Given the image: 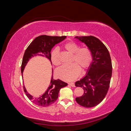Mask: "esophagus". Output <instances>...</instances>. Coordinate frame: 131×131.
Listing matches in <instances>:
<instances>
[{
  "label": "esophagus",
  "instance_id": "1",
  "mask_svg": "<svg viewBox=\"0 0 131 131\" xmlns=\"http://www.w3.org/2000/svg\"><path fill=\"white\" fill-rule=\"evenodd\" d=\"M70 86H71L72 87H75V84L73 82H69L68 84Z\"/></svg>",
  "mask_w": 131,
  "mask_h": 131
}]
</instances>
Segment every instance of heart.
Masks as SVG:
<instances>
[{"label": "heart", "instance_id": "heart-1", "mask_svg": "<svg viewBox=\"0 0 131 131\" xmlns=\"http://www.w3.org/2000/svg\"><path fill=\"white\" fill-rule=\"evenodd\" d=\"M64 49L73 54L72 64L64 66L58 68L56 72L57 77L62 80L70 81L75 80L80 74L81 69L88 68L92 62V54L90 49L87 47L80 46L73 41L67 42L64 45ZM51 60L53 64L58 66L61 64L58 49L56 48L51 53Z\"/></svg>", "mask_w": 131, "mask_h": 131}]
</instances>
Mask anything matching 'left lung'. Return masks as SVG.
<instances>
[{
  "label": "left lung",
  "instance_id": "1",
  "mask_svg": "<svg viewBox=\"0 0 131 131\" xmlns=\"http://www.w3.org/2000/svg\"><path fill=\"white\" fill-rule=\"evenodd\" d=\"M85 43L92 54V62L85 77L75 82L84 90L82 96L77 97L78 103L92 108L103 100L108 92L112 75V63L108 50L100 39L93 36L75 37Z\"/></svg>",
  "mask_w": 131,
  "mask_h": 131
}]
</instances>
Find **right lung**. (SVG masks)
Wrapping results in <instances>:
<instances>
[{"label":"right lung","mask_w":131,"mask_h":131,"mask_svg":"<svg viewBox=\"0 0 131 131\" xmlns=\"http://www.w3.org/2000/svg\"><path fill=\"white\" fill-rule=\"evenodd\" d=\"M66 37V36L52 37L43 35L35 38L27 47L23 55L21 65L22 76L23 77V72L28 62L29 61V59L34 56H40L45 57L49 59L52 64L51 60V49L57 43L64 40ZM52 72V75L51 79L50 85L46 92L39 97L34 98L33 96L28 93L25 86H23V90L26 96L35 104L46 107L53 104L57 100L60 89L68 85L67 83L63 82L59 79H53V70Z\"/></svg>","instance_id":"right-lung-1"}]
</instances>
